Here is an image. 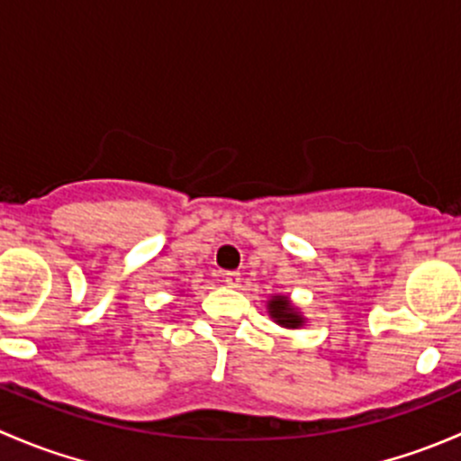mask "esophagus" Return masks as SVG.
Instances as JSON below:
<instances>
[{
    "instance_id": "1",
    "label": "esophagus",
    "mask_w": 461,
    "mask_h": 461,
    "mask_svg": "<svg viewBox=\"0 0 461 461\" xmlns=\"http://www.w3.org/2000/svg\"><path fill=\"white\" fill-rule=\"evenodd\" d=\"M222 283L230 287H239L240 274L239 272H222Z\"/></svg>"
}]
</instances>
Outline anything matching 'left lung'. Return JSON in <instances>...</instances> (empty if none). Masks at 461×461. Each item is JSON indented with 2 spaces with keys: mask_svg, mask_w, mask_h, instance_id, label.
<instances>
[{
  "mask_svg": "<svg viewBox=\"0 0 461 461\" xmlns=\"http://www.w3.org/2000/svg\"><path fill=\"white\" fill-rule=\"evenodd\" d=\"M267 314L272 317V321L281 328L287 330H299L308 323V319L303 317L299 308L290 301V296L285 294H274L267 299Z\"/></svg>",
  "mask_w": 461,
  "mask_h": 461,
  "instance_id": "left-lung-1",
  "label": "left lung"
}]
</instances>
